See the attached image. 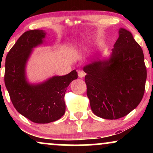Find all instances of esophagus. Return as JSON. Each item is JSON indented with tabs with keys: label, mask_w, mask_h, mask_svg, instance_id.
<instances>
[{
	"label": "esophagus",
	"mask_w": 153,
	"mask_h": 153,
	"mask_svg": "<svg viewBox=\"0 0 153 153\" xmlns=\"http://www.w3.org/2000/svg\"><path fill=\"white\" fill-rule=\"evenodd\" d=\"M78 77H79V78H83L84 75H85V73H84V72L81 71H78Z\"/></svg>",
	"instance_id": "esophagus-1"
}]
</instances>
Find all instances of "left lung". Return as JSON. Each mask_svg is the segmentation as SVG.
Instances as JSON below:
<instances>
[{
	"label": "left lung",
	"instance_id": "8db88e82",
	"mask_svg": "<svg viewBox=\"0 0 153 153\" xmlns=\"http://www.w3.org/2000/svg\"><path fill=\"white\" fill-rule=\"evenodd\" d=\"M82 70L91 110L97 117L122 118L143 99L147 79L143 51L124 28L119 29L109 57L92 61Z\"/></svg>",
	"mask_w": 153,
	"mask_h": 153
}]
</instances>
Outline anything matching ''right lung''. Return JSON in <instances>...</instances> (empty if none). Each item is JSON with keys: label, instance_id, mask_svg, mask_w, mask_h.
<instances>
[{"label": "right lung", "instance_id": "obj_1", "mask_svg": "<svg viewBox=\"0 0 153 153\" xmlns=\"http://www.w3.org/2000/svg\"><path fill=\"white\" fill-rule=\"evenodd\" d=\"M46 34L40 29L24 32L8 52L5 64V85L12 103L19 113L37 124H47L62 117L67 87L78 78V73L73 70L42 82H29L26 65L34 49L45 42Z\"/></svg>", "mask_w": 153, "mask_h": 153}]
</instances>
